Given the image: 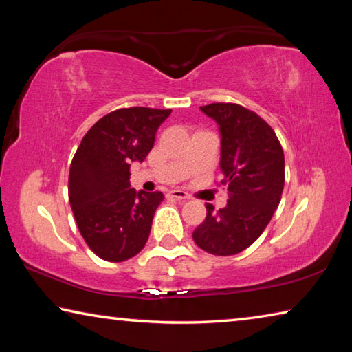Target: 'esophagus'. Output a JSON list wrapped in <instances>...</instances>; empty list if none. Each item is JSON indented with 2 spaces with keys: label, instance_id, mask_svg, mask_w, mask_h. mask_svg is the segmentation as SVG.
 <instances>
[{
  "label": "esophagus",
  "instance_id": "esophagus-1",
  "mask_svg": "<svg viewBox=\"0 0 352 352\" xmlns=\"http://www.w3.org/2000/svg\"><path fill=\"white\" fill-rule=\"evenodd\" d=\"M169 197L175 199V200H189L190 195L188 192H184V190L174 189V190H170V192H169Z\"/></svg>",
  "mask_w": 352,
  "mask_h": 352
}]
</instances>
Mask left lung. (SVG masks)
Returning a JSON list of instances; mask_svg holds the SVG:
<instances>
[{
  "label": "left lung",
  "instance_id": "8db88e82",
  "mask_svg": "<svg viewBox=\"0 0 352 352\" xmlns=\"http://www.w3.org/2000/svg\"><path fill=\"white\" fill-rule=\"evenodd\" d=\"M200 110L219 124L220 184L230 199L219 211L206 205V219L192 239L211 254H237L264 233L281 201L284 152L273 129L245 107L217 102Z\"/></svg>",
  "mask_w": 352,
  "mask_h": 352
}]
</instances>
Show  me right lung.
I'll use <instances>...</instances> for the list:
<instances>
[{
    "label": "right lung",
    "mask_w": 352,
    "mask_h": 352,
    "mask_svg": "<svg viewBox=\"0 0 352 352\" xmlns=\"http://www.w3.org/2000/svg\"><path fill=\"white\" fill-rule=\"evenodd\" d=\"M170 111L118 109L100 118L77 147L68 199L83 241L100 259L127 261L146 245L164 195L130 188V164L144 162Z\"/></svg>",
    "instance_id": "right-lung-1"
}]
</instances>
